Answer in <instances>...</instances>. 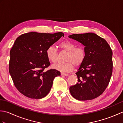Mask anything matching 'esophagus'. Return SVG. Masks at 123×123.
<instances>
[{
    "label": "esophagus",
    "instance_id": "esophagus-1",
    "mask_svg": "<svg viewBox=\"0 0 123 123\" xmlns=\"http://www.w3.org/2000/svg\"><path fill=\"white\" fill-rule=\"evenodd\" d=\"M61 75H64V76H68L69 74H65V73L62 72L61 73Z\"/></svg>",
    "mask_w": 123,
    "mask_h": 123
}]
</instances>
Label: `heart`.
Returning <instances> with one entry per match:
<instances>
[{
    "label": "heart",
    "instance_id": "obj_1",
    "mask_svg": "<svg viewBox=\"0 0 123 123\" xmlns=\"http://www.w3.org/2000/svg\"><path fill=\"white\" fill-rule=\"evenodd\" d=\"M60 48L62 50L68 52L66 60L64 63L58 62L53 65V68L62 72L71 71L74 69V65L79 67L85 61L86 53L82 47H75V44L70 41H64L59 44ZM57 49L54 46L51 45L47 48L46 54L48 59L53 63L55 62L57 57Z\"/></svg>",
    "mask_w": 123,
    "mask_h": 123
}]
</instances>
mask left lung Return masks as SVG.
<instances>
[{
    "mask_svg": "<svg viewBox=\"0 0 123 123\" xmlns=\"http://www.w3.org/2000/svg\"><path fill=\"white\" fill-rule=\"evenodd\" d=\"M84 45L85 61L76 73L78 83L70 87L72 96L79 100H91L103 93L113 72V52L108 43L95 33L69 36Z\"/></svg>",
    "mask_w": 123,
    "mask_h": 123,
    "instance_id": "left-lung-1",
    "label": "left lung"
}]
</instances>
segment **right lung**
Here are the masks:
<instances>
[{
    "label": "right lung",
    "instance_id": "right-lung-1",
    "mask_svg": "<svg viewBox=\"0 0 123 123\" xmlns=\"http://www.w3.org/2000/svg\"><path fill=\"white\" fill-rule=\"evenodd\" d=\"M64 34L30 32L19 36L10 51L9 72L17 89L27 97L41 99L50 91L54 79L61 75L50 65L46 54L49 46Z\"/></svg>",
    "mask_w": 123,
    "mask_h": 123
}]
</instances>
